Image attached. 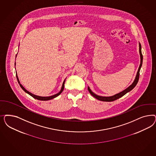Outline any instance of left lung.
Here are the masks:
<instances>
[{"label":"left lung","mask_w":156,"mask_h":156,"mask_svg":"<svg viewBox=\"0 0 156 156\" xmlns=\"http://www.w3.org/2000/svg\"><path fill=\"white\" fill-rule=\"evenodd\" d=\"M139 52H140V65L138 68V69L137 71L136 75V78L134 79V81L133 82V83L131 84L130 86L128 87L125 90H122L121 92L118 93L114 95L111 96H101L95 94L94 92H93L90 88L89 87H88V90L90 92L91 95L93 96L94 98H95L96 99H97L98 100L101 101H115L116 99H119L121 98L122 96L125 95L127 92H130V90H132L135 87H136L138 80H139V77H140V71L141 69V66L142 65V61H143V56L142 55V52H141V44L139 42Z\"/></svg>","instance_id":"1"}]
</instances>
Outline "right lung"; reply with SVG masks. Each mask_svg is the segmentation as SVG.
Masks as SVG:
<instances>
[{
  "mask_svg": "<svg viewBox=\"0 0 156 156\" xmlns=\"http://www.w3.org/2000/svg\"><path fill=\"white\" fill-rule=\"evenodd\" d=\"M16 79H17L18 82V83L20 84V87L22 88V89L26 93L28 94L29 95H30V96H31L33 98H35L36 99H38V100H40V101H49V100L53 99H54V98H56L57 96L60 95L61 94V92H62L63 91V90H64V84H65V81H66V79L64 80V82H63V83H62V87H61V88L60 90L57 94H55V95H53L49 96H40L35 95L34 94H32V93L30 92L29 91L26 90L25 88V87L20 84V81L19 80V79H18V75H17L16 72Z\"/></svg>",
  "mask_w": 156,
  "mask_h": 156,
  "instance_id": "right-lung-1",
  "label": "right lung"
}]
</instances>
